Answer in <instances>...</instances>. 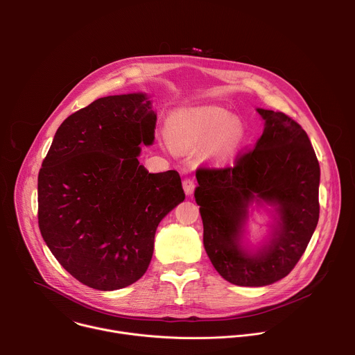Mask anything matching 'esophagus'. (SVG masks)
<instances>
[{
    "label": "esophagus",
    "mask_w": 355,
    "mask_h": 355,
    "mask_svg": "<svg viewBox=\"0 0 355 355\" xmlns=\"http://www.w3.org/2000/svg\"><path fill=\"white\" fill-rule=\"evenodd\" d=\"M182 188H184V192H185L188 196H191V195L193 193V189H195V184H193V181H192V180H189V178H185V180L182 181Z\"/></svg>",
    "instance_id": "1"
}]
</instances>
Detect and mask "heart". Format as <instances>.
<instances>
[{"instance_id":"1","label":"heart","mask_w":355,"mask_h":355,"mask_svg":"<svg viewBox=\"0 0 355 355\" xmlns=\"http://www.w3.org/2000/svg\"><path fill=\"white\" fill-rule=\"evenodd\" d=\"M166 133L177 148H191L209 143V155L219 162L236 157L244 141V129L239 121L216 107L178 108L166 122Z\"/></svg>"}]
</instances>
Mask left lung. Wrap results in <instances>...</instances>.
<instances>
[{
  "label": "left lung",
  "instance_id": "left-lung-1",
  "mask_svg": "<svg viewBox=\"0 0 355 355\" xmlns=\"http://www.w3.org/2000/svg\"><path fill=\"white\" fill-rule=\"evenodd\" d=\"M264 130L254 150L220 170H199L195 200L204 247L215 270L239 286H266L286 277L319 220L320 167L311 140L282 112L257 108ZM263 209L268 236L246 240L248 216Z\"/></svg>",
  "mask_w": 355,
  "mask_h": 355
}]
</instances>
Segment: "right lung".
Instances as JSON below:
<instances>
[{"instance_id": "1", "label": "right lung", "mask_w": 355, "mask_h": 355, "mask_svg": "<svg viewBox=\"0 0 355 355\" xmlns=\"http://www.w3.org/2000/svg\"><path fill=\"white\" fill-rule=\"evenodd\" d=\"M146 92L98 98L58 129L37 177V218L62 267L98 291L146 272L159 223L185 199L174 170L137 160L153 144L157 115Z\"/></svg>"}]
</instances>
